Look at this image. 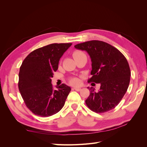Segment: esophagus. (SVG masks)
Returning a JSON list of instances; mask_svg holds the SVG:
<instances>
[{"label": "esophagus", "instance_id": "obj_1", "mask_svg": "<svg viewBox=\"0 0 147 147\" xmlns=\"http://www.w3.org/2000/svg\"><path fill=\"white\" fill-rule=\"evenodd\" d=\"M82 89L80 88H72V90H75L77 91H81Z\"/></svg>", "mask_w": 147, "mask_h": 147}]
</instances>
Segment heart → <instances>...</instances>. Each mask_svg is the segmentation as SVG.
<instances>
[{
	"mask_svg": "<svg viewBox=\"0 0 147 147\" xmlns=\"http://www.w3.org/2000/svg\"><path fill=\"white\" fill-rule=\"evenodd\" d=\"M82 54H83V53H82L80 51H76L74 52L72 55H73V57L74 58L75 56L80 55ZM69 83H70V84H71L73 86H78L80 84V79L78 77H72V78H70Z\"/></svg>",
	"mask_w": 147,
	"mask_h": 147,
	"instance_id": "b5f03b06",
	"label": "heart"
}]
</instances>
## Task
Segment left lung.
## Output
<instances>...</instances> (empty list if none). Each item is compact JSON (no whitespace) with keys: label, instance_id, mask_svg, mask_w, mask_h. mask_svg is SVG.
<instances>
[{"label":"left lung","instance_id":"left-lung-1","mask_svg":"<svg viewBox=\"0 0 147 147\" xmlns=\"http://www.w3.org/2000/svg\"><path fill=\"white\" fill-rule=\"evenodd\" d=\"M74 47L85 50L92 62V76L88 83H100L98 92L88 88L90 94L85 100L88 108L96 113H104L117 106L125 94L130 82L128 62L118 49L99 40L78 43Z\"/></svg>","mask_w":147,"mask_h":147}]
</instances>
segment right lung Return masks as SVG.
<instances>
[{"label":"right lung","instance_id":"add662e5","mask_svg":"<svg viewBox=\"0 0 147 147\" xmlns=\"http://www.w3.org/2000/svg\"><path fill=\"white\" fill-rule=\"evenodd\" d=\"M72 43H52L31 52L22 63L18 88L27 107L35 115L48 117L57 113L64 105L71 88L65 84H51L53 72Z\"/></svg>","mask_w":147,"mask_h":147}]
</instances>
